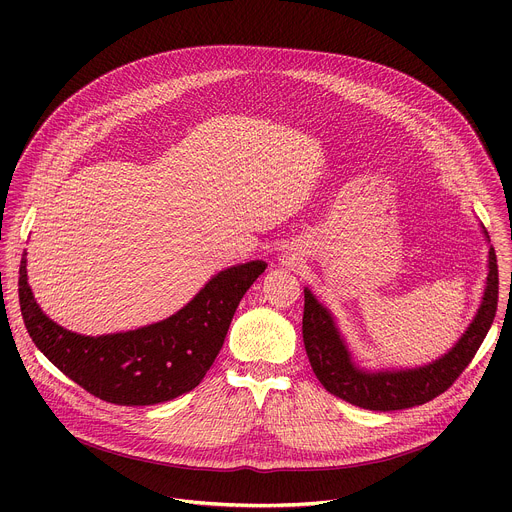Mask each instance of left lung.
Returning <instances> with one entry per match:
<instances>
[{"label":"left lung","instance_id":"left-lung-1","mask_svg":"<svg viewBox=\"0 0 512 512\" xmlns=\"http://www.w3.org/2000/svg\"><path fill=\"white\" fill-rule=\"evenodd\" d=\"M486 235V231H484ZM488 239V237H486ZM498 306V265L496 253L488 251V277L482 304L448 354L417 369L367 371L352 360L332 314L304 289V346L312 369L324 389L356 407L371 411H397L423 405L448 391L464 373L486 338Z\"/></svg>","mask_w":512,"mask_h":512}]
</instances>
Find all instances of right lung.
Returning a JSON list of instances; mask_svg holds the SVG:
<instances>
[{
  "mask_svg": "<svg viewBox=\"0 0 512 512\" xmlns=\"http://www.w3.org/2000/svg\"><path fill=\"white\" fill-rule=\"evenodd\" d=\"M249 261L216 273L174 316L129 332L81 336L52 322L36 304L20 263V310L44 356L87 393L115 405H156L192 391L223 348L245 291L265 271Z\"/></svg>",
  "mask_w": 512,
  "mask_h": 512,
  "instance_id": "right-lung-1",
  "label": "right lung"
}]
</instances>
